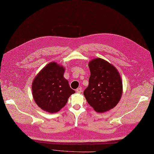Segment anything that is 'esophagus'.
Segmentation results:
<instances>
[{
    "instance_id": "esophagus-1",
    "label": "esophagus",
    "mask_w": 154,
    "mask_h": 154,
    "mask_svg": "<svg viewBox=\"0 0 154 154\" xmlns=\"http://www.w3.org/2000/svg\"><path fill=\"white\" fill-rule=\"evenodd\" d=\"M76 91H77V92H78V93H81V92H82V87L78 88L77 89H76Z\"/></svg>"
}]
</instances>
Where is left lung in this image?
I'll return each instance as SVG.
<instances>
[{
	"label": "left lung",
	"instance_id": "obj_1",
	"mask_svg": "<svg viewBox=\"0 0 154 154\" xmlns=\"http://www.w3.org/2000/svg\"><path fill=\"white\" fill-rule=\"evenodd\" d=\"M91 76L84 95L91 107L102 113L115 107L122 94V82L118 70L100 58L88 63Z\"/></svg>",
	"mask_w": 154,
	"mask_h": 154
}]
</instances>
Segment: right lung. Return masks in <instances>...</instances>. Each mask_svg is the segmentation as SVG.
<instances>
[{"instance_id": "1", "label": "right lung", "mask_w": 154, "mask_h": 154, "mask_svg": "<svg viewBox=\"0 0 154 154\" xmlns=\"http://www.w3.org/2000/svg\"><path fill=\"white\" fill-rule=\"evenodd\" d=\"M64 68L51 62L40 71L32 82L34 99L42 110L55 113L63 107L69 97L75 93L63 77Z\"/></svg>"}]
</instances>
